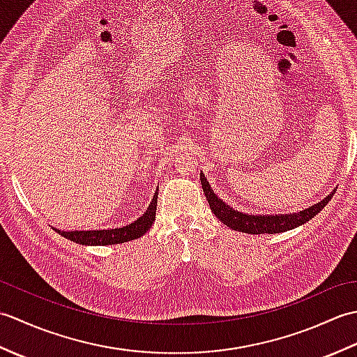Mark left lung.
Instances as JSON below:
<instances>
[{
  "mask_svg": "<svg viewBox=\"0 0 357 357\" xmlns=\"http://www.w3.org/2000/svg\"><path fill=\"white\" fill-rule=\"evenodd\" d=\"M201 184H202L204 193H206V198L210 204V208L219 221L224 222L227 227H230L231 230L242 231V233H252V234L280 233V231L291 230L294 227L305 224L307 221H310V219L319 213V211L327 206L328 201L333 198V195H335V192H333L321 202L314 204V206H312L310 208L299 211V213L255 216V215H245V213H241V211L233 210L231 207L227 206L225 202H222V199H219L213 193V190H211V187L208 185V181L206 179V176H204V173H201Z\"/></svg>",
  "mask_w": 357,
  "mask_h": 357,
  "instance_id": "1",
  "label": "left lung"
}]
</instances>
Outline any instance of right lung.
Listing matches in <instances>:
<instances>
[{
    "label": "right lung",
    "instance_id": "add662e5",
    "mask_svg": "<svg viewBox=\"0 0 357 357\" xmlns=\"http://www.w3.org/2000/svg\"><path fill=\"white\" fill-rule=\"evenodd\" d=\"M158 190L153 195V199L149 204L147 210L136 219V221L118 227V229H109V230H75V231H61L56 230L61 236L70 239L77 244L82 245H110V244H123L127 241H133L136 238H141L146 233L151 224L155 222L156 216V206H158Z\"/></svg>",
    "mask_w": 357,
    "mask_h": 357
}]
</instances>
